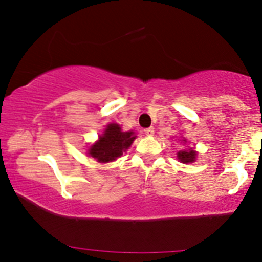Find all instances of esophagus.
Returning a JSON list of instances; mask_svg holds the SVG:
<instances>
[{
    "label": "esophagus",
    "instance_id": "esophagus-1",
    "mask_svg": "<svg viewBox=\"0 0 262 262\" xmlns=\"http://www.w3.org/2000/svg\"><path fill=\"white\" fill-rule=\"evenodd\" d=\"M154 127H149V128H146V129H144V133H145L146 135H152L154 134Z\"/></svg>",
    "mask_w": 262,
    "mask_h": 262
}]
</instances>
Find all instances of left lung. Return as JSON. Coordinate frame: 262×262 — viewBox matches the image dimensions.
I'll use <instances>...</instances> for the list:
<instances>
[{
  "label": "left lung",
  "mask_w": 262,
  "mask_h": 262,
  "mask_svg": "<svg viewBox=\"0 0 262 262\" xmlns=\"http://www.w3.org/2000/svg\"><path fill=\"white\" fill-rule=\"evenodd\" d=\"M177 158H179V160H181V162L187 164V162L194 161V159H196V151L193 149L181 150V151L177 152Z\"/></svg>",
  "instance_id": "left-lung-1"
}]
</instances>
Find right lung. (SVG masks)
I'll return each mask as SVG.
<instances>
[{"instance_id": "obj_1", "label": "right lung", "mask_w": 262, "mask_h": 262, "mask_svg": "<svg viewBox=\"0 0 262 262\" xmlns=\"http://www.w3.org/2000/svg\"><path fill=\"white\" fill-rule=\"evenodd\" d=\"M135 139L133 132H122L118 124L107 125L100 140L91 146L90 155L100 162H108L116 160L123 155Z\"/></svg>"}]
</instances>
